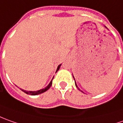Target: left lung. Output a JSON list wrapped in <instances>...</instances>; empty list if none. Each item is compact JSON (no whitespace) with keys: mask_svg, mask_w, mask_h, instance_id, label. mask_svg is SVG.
I'll return each instance as SVG.
<instances>
[{"mask_svg":"<svg viewBox=\"0 0 123 123\" xmlns=\"http://www.w3.org/2000/svg\"><path fill=\"white\" fill-rule=\"evenodd\" d=\"M74 80H75V79H74ZM75 86H77V85H76V83H75Z\"/></svg>","mask_w":123,"mask_h":123,"instance_id":"left-lung-1","label":"left lung"}]
</instances>
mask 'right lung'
<instances>
[{
  "mask_svg": "<svg viewBox=\"0 0 123 123\" xmlns=\"http://www.w3.org/2000/svg\"><path fill=\"white\" fill-rule=\"evenodd\" d=\"M60 67H61V65H59L58 66V68L57 70H56V71H58V69H60ZM54 79V78H52V80ZM52 81L50 82V83L48 85V86H46L45 88L43 89H41L39 91H24V90H22V89H21L22 91L24 92L25 93H26L28 95H39V94H41V93H43V92H44L45 91H47L48 90L49 88L51 87L52 86Z\"/></svg>",
  "mask_w": 123,
  "mask_h": 123,
  "instance_id": "1",
  "label": "right lung"
}]
</instances>
